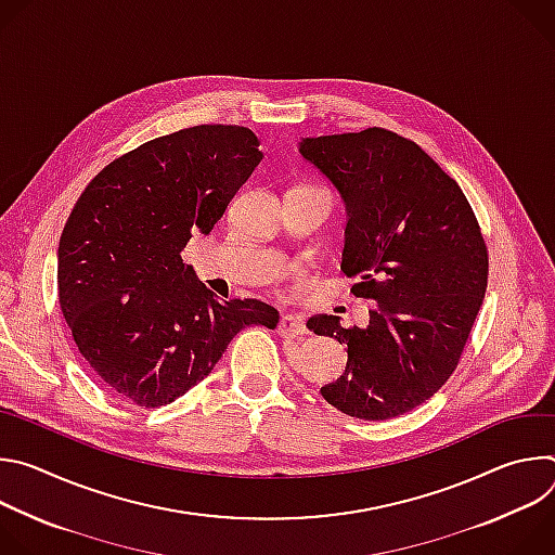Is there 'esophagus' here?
<instances>
[{"label":"esophagus","instance_id":"esophagus-1","mask_svg":"<svg viewBox=\"0 0 555 555\" xmlns=\"http://www.w3.org/2000/svg\"><path fill=\"white\" fill-rule=\"evenodd\" d=\"M279 334L283 338H300L307 334V327H305V321L300 319V315H294V313H285L283 319L279 321Z\"/></svg>","mask_w":555,"mask_h":555}]
</instances>
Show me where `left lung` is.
Wrapping results in <instances>:
<instances>
[{
  "label": "left lung",
  "instance_id": "1",
  "mask_svg": "<svg viewBox=\"0 0 555 555\" xmlns=\"http://www.w3.org/2000/svg\"><path fill=\"white\" fill-rule=\"evenodd\" d=\"M347 206L340 270L373 300L364 330L313 315L309 332L347 345L321 388L349 417H400L454 373L488 287V246L461 186L413 140L382 127L305 138L300 149Z\"/></svg>",
  "mask_w": 555,
  "mask_h": 555
}]
</instances>
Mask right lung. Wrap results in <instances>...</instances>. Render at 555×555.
I'll return each instance as SVG.
<instances>
[{
	"label": "right lung",
	"mask_w": 555,
	"mask_h": 555,
	"mask_svg": "<svg viewBox=\"0 0 555 555\" xmlns=\"http://www.w3.org/2000/svg\"><path fill=\"white\" fill-rule=\"evenodd\" d=\"M240 125H197L116 157L74 204L59 242V305L96 377L157 409L202 382L250 325L274 330L257 298L217 300L182 261L261 163Z\"/></svg>",
	"instance_id": "1"
}]
</instances>
